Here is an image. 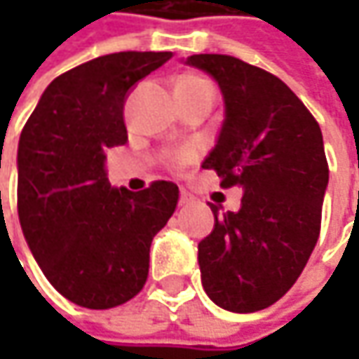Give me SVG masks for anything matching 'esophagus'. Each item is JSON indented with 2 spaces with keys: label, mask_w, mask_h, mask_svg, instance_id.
Listing matches in <instances>:
<instances>
[{
  "label": "esophagus",
  "mask_w": 359,
  "mask_h": 359,
  "mask_svg": "<svg viewBox=\"0 0 359 359\" xmlns=\"http://www.w3.org/2000/svg\"><path fill=\"white\" fill-rule=\"evenodd\" d=\"M189 201H191V196H189L187 191H182V194H180V205H187Z\"/></svg>",
  "instance_id": "1"
}]
</instances>
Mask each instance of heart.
Wrapping results in <instances>:
<instances>
[{
  "instance_id": "heart-1",
  "label": "heart",
  "mask_w": 359,
  "mask_h": 359,
  "mask_svg": "<svg viewBox=\"0 0 359 359\" xmlns=\"http://www.w3.org/2000/svg\"><path fill=\"white\" fill-rule=\"evenodd\" d=\"M196 88H212L214 90V86L205 77L194 76V74L182 76L175 81V90H196ZM194 156L196 154H194L191 147H180V149H175V151H172L168 156V165H170V170H173V172H182L186 165H189L194 161Z\"/></svg>"
}]
</instances>
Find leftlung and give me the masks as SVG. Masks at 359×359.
Listing matches in <instances>:
<instances>
[{
	"label": "left lung",
	"instance_id": "1",
	"mask_svg": "<svg viewBox=\"0 0 359 359\" xmlns=\"http://www.w3.org/2000/svg\"><path fill=\"white\" fill-rule=\"evenodd\" d=\"M186 63L219 83L226 119L203 161L224 189L241 187L240 212L217 214L198 245L201 283L236 313L276 304L296 283L320 238L327 159L322 130L280 77L222 53Z\"/></svg>",
	"mask_w": 359,
	"mask_h": 359
}]
</instances>
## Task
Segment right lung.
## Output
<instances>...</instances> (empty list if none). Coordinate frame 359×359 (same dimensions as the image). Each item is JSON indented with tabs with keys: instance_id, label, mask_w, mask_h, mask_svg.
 <instances>
[{
	"instance_id": "right-lung-1",
	"label": "right lung",
	"mask_w": 359,
	"mask_h": 359,
	"mask_svg": "<svg viewBox=\"0 0 359 359\" xmlns=\"http://www.w3.org/2000/svg\"><path fill=\"white\" fill-rule=\"evenodd\" d=\"M172 51H119L57 76L25 121L18 149V214L49 283L90 310L135 297L149 245L180 200L173 182L111 187L107 149L126 145V95Z\"/></svg>"
}]
</instances>
